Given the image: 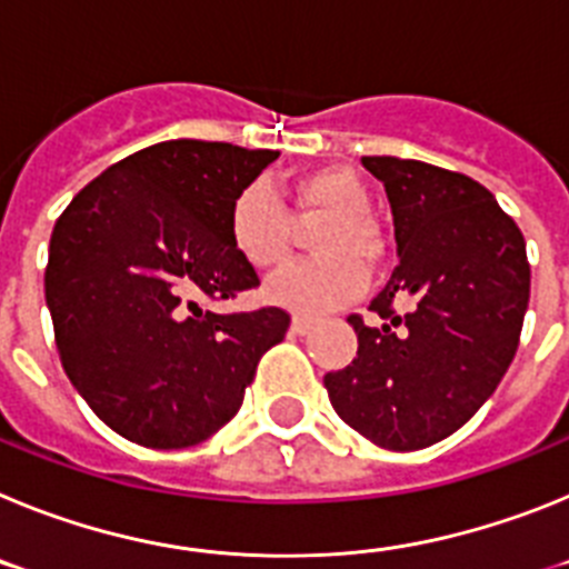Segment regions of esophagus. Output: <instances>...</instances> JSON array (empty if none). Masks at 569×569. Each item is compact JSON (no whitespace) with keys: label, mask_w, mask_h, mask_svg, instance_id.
I'll use <instances>...</instances> for the list:
<instances>
[{"label":"esophagus","mask_w":569,"mask_h":569,"mask_svg":"<svg viewBox=\"0 0 569 569\" xmlns=\"http://www.w3.org/2000/svg\"><path fill=\"white\" fill-rule=\"evenodd\" d=\"M316 328V321H310V319H301V316H296L293 321H290V330H293L296 336H308L310 330Z\"/></svg>","instance_id":"obj_1"}]
</instances>
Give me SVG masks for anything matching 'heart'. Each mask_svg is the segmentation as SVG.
I'll use <instances>...</instances> for the list:
<instances>
[{
	"label": "heart",
	"mask_w": 569,
	"mask_h": 569,
	"mask_svg": "<svg viewBox=\"0 0 569 569\" xmlns=\"http://www.w3.org/2000/svg\"><path fill=\"white\" fill-rule=\"evenodd\" d=\"M293 202L301 213L328 216L316 230L319 259L301 261L276 276L264 296L296 316H321L361 293L367 270L376 261L381 239L370 222V190L350 168H319L293 182ZM228 236L250 268L270 273L281 268L290 248V213L264 182L236 193L228 210Z\"/></svg>",
	"instance_id": "obj_1"
}]
</instances>
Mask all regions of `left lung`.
Masks as SVG:
<instances>
[{"instance_id":"1","label":"left lung","mask_w":569,"mask_h":569,"mask_svg":"<svg viewBox=\"0 0 569 569\" xmlns=\"http://www.w3.org/2000/svg\"><path fill=\"white\" fill-rule=\"evenodd\" d=\"M393 210V276L370 301L385 325L350 316L356 359L325 376L347 425L387 450L456 433L507 373L527 301L525 236L470 176L399 156H361ZM408 310L392 313V301Z\"/></svg>"}]
</instances>
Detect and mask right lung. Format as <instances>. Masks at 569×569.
Here are the masks:
<instances>
[{
  "mask_svg": "<svg viewBox=\"0 0 569 569\" xmlns=\"http://www.w3.org/2000/svg\"><path fill=\"white\" fill-rule=\"evenodd\" d=\"M273 159L170 139L110 164L59 216L44 270L59 359L124 439L153 450L210 439L288 333L279 308L222 316L199 305L259 284L230 244L228 210Z\"/></svg>",
  "mask_w": 569,
  "mask_h": 569,
  "instance_id": "1",
  "label": "right lung"
}]
</instances>
